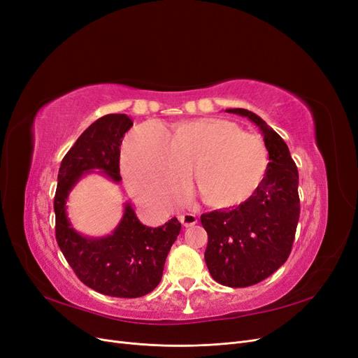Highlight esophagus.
Returning <instances> with one entry per match:
<instances>
[{
	"label": "esophagus",
	"mask_w": 358,
	"mask_h": 358,
	"mask_svg": "<svg viewBox=\"0 0 358 358\" xmlns=\"http://www.w3.org/2000/svg\"><path fill=\"white\" fill-rule=\"evenodd\" d=\"M179 221L185 227H192V225L197 224V216L194 213H185V215L179 216Z\"/></svg>",
	"instance_id": "obj_1"
}]
</instances>
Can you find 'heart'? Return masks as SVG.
Here are the masks:
<instances>
[{
    "instance_id": "1",
    "label": "heart",
    "mask_w": 358,
    "mask_h": 358,
    "mask_svg": "<svg viewBox=\"0 0 358 358\" xmlns=\"http://www.w3.org/2000/svg\"><path fill=\"white\" fill-rule=\"evenodd\" d=\"M267 164L262 137L216 117L180 122L170 137L159 124L145 122L128 134L122 149L129 191L157 210H167L183 197L189 170L206 204L231 208L252 196Z\"/></svg>"
}]
</instances>
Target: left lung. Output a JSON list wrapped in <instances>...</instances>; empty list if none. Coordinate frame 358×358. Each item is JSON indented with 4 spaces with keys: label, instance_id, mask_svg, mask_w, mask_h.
I'll return each mask as SVG.
<instances>
[{
    "label": "left lung",
    "instance_id": "1",
    "mask_svg": "<svg viewBox=\"0 0 358 358\" xmlns=\"http://www.w3.org/2000/svg\"><path fill=\"white\" fill-rule=\"evenodd\" d=\"M254 122L264 137L268 164L255 192L233 209L201 215L208 231L204 259L216 282L243 288L262 282L291 252L300 216L299 171L289 149L273 128L246 109H227Z\"/></svg>",
    "mask_w": 358,
    "mask_h": 358
}]
</instances>
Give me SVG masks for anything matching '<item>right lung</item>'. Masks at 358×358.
Returning a JSON list of instances; mask_svg holds the SVG:
<instances>
[{
  "label": "right lung",
  "mask_w": 358,
  "mask_h": 358,
  "mask_svg": "<svg viewBox=\"0 0 358 358\" xmlns=\"http://www.w3.org/2000/svg\"><path fill=\"white\" fill-rule=\"evenodd\" d=\"M131 127L129 116L115 113L86 128L61 162L53 200L57 242L74 273L101 294L124 299L146 296L159 284L170 248L180 233V222L171 218L157 229L143 225L131 203H125L122 218L110 234L85 236L69 220L67 200L76 183L91 173L113 183L122 180L119 146Z\"/></svg>",
  "instance_id": "right-lung-1"
}]
</instances>
